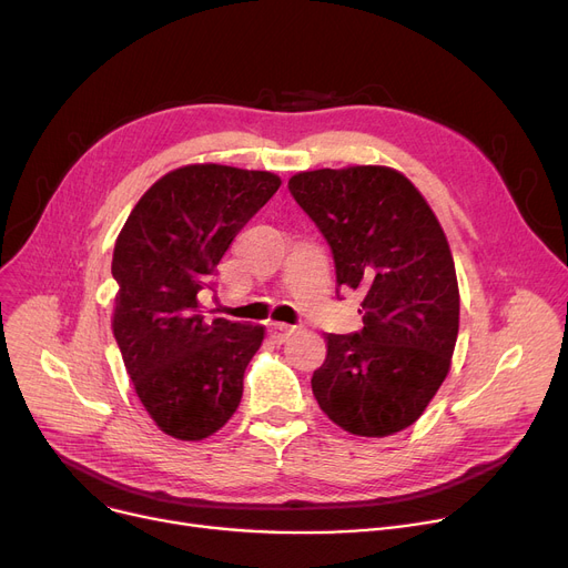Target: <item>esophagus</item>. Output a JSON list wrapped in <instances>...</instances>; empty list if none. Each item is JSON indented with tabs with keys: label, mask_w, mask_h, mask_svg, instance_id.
I'll use <instances>...</instances> for the list:
<instances>
[{
	"label": "esophagus",
	"mask_w": 568,
	"mask_h": 568,
	"mask_svg": "<svg viewBox=\"0 0 568 568\" xmlns=\"http://www.w3.org/2000/svg\"><path fill=\"white\" fill-rule=\"evenodd\" d=\"M272 332L278 336V338H287L296 332V326L292 324H285V322H272Z\"/></svg>",
	"instance_id": "34e87169"
}]
</instances>
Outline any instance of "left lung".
<instances>
[{"label": "left lung", "instance_id": "8db88e82", "mask_svg": "<svg viewBox=\"0 0 568 568\" xmlns=\"http://www.w3.org/2000/svg\"><path fill=\"white\" fill-rule=\"evenodd\" d=\"M287 189L332 246L336 283L364 294V329L324 336L313 396L349 435H396L419 419L452 371L460 292L446 234L394 168L296 172Z\"/></svg>", "mask_w": 568, "mask_h": 568}]
</instances>
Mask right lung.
<instances>
[{"label":"right lung","mask_w":568,"mask_h":568,"mask_svg":"<svg viewBox=\"0 0 568 568\" xmlns=\"http://www.w3.org/2000/svg\"><path fill=\"white\" fill-rule=\"evenodd\" d=\"M278 186L266 170L182 165L146 189L116 236L112 334L140 403L174 439L214 435L242 403L264 326L206 317L200 292Z\"/></svg>","instance_id":"obj_1"}]
</instances>
